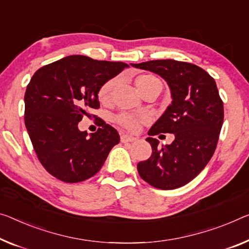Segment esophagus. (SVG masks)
<instances>
[{"mask_svg":"<svg viewBox=\"0 0 249 249\" xmlns=\"http://www.w3.org/2000/svg\"><path fill=\"white\" fill-rule=\"evenodd\" d=\"M120 140H121V142L127 143V142H133V141H136L137 139H136L135 137H132V136L121 135V137H120Z\"/></svg>","mask_w":249,"mask_h":249,"instance_id":"esophagus-1","label":"esophagus"}]
</instances>
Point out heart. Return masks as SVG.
<instances>
[{
	"label": "heart",
	"mask_w": 249,
	"mask_h": 249,
	"mask_svg": "<svg viewBox=\"0 0 249 249\" xmlns=\"http://www.w3.org/2000/svg\"><path fill=\"white\" fill-rule=\"evenodd\" d=\"M116 83L117 80L111 79L109 80V81H107L105 85L101 87L100 91H99V99H100L101 101L108 100L110 95H111V92L114 86H116ZM136 86L140 94L147 90L154 89V88H161L162 89V83L160 81V79L151 74L140 75L139 78L136 80ZM117 122L125 129L135 130L137 128L139 120L133 118L132 116H130V114H120V116L117 117Z\"/></svg>",
	"instance_id": "obj_1"
}]
</instances>
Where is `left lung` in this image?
Masks as SVG:
<instances>
[{"label":"left lung","instance_id":"obj_1","mask_svg":"<svg viewBox=\"0 0 249 249\" xmlns=\"http://www.w3.org/2000/svg\"><path fill=\"white\" fill-rule=\"evenodd\" d=\"M154 72L167 82L171 103L149 130L152 154L137 164L140 177L158 189L185 186L204 169L217 146L224 122V105L215 80L204 69L176 60L131 63ZM159 133H174L170 145L158 147L152 138ZM162 136V135H161Z\"/></svg>","mask_w":249,"mask_h":249}]
</instances>
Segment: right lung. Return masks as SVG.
Here are the masks:
<instances>
[{
  "mask_svg": "<svg viewBox=\"0 0 249 249\" xmlns=\"http://www.w3.org/2000/svg\"><path fill=\"white\" fill-rule=\"evenodd\" d=\"M125 68L124 62L69 55L33 74L24 95V120L36 154L48 173L64 182L92 177L119 143V133L102 122L88 135L78 128L91 109L100 108L99 91Z\"/></svg>",
  "mask_w": 249,
  "mask_h": 249,
  "instance_id": "right-lung-1",
  "label": "right lung"
}]
</instances>
